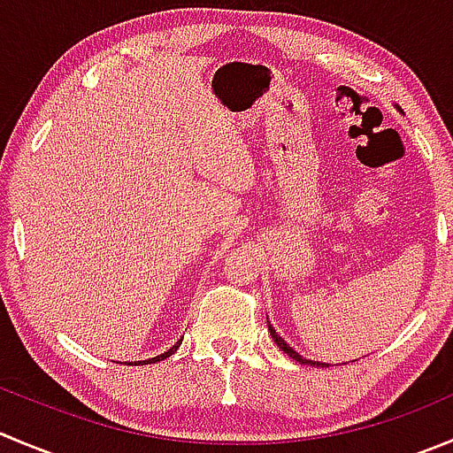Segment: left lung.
Returning <instances> with one entry per match:
<instances>
[{"label": "left lung", "mask_w": 453, "mask_h": 453, "mask_svg": "<svg viewBox=\"0 0 453 453\" xmlns=\"http://www.w3.org/2000/svg\"><path fill=\"white\" fill-rule=\"evenodd\" d=\"M267 329H270L272 338H274V343H276V345H279V349H280V352H283V354H288V357H289V358H294V361H298V363H305V365H316V367L325 365V363H319V361H307V358H303V357H301V354H298V352H294V349H292V348H289V345H288V343H285L283 338H280V336H279V334H276V329H274V327H272V325H270V323H267Z\"/></svg>", "instance_id": "8db88e82"}]
</instances>
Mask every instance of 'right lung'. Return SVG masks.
<instances>
[{"label": "right lung", "mask_w": 453, "mask_h": 453, "mask_svg": "<svg viewBox=\"0 0 453 453\" xmlns=\"http://www.w3.org/2000/svg\"><path fill=\"white\" fill-rule=\"evenodd\" d=\"M181 341H183V338H181ZM181 341H177V343H174V345H173V348H170V349H168V352H165V354H159V357L150 358V361H139V363H157V361H164V358L173 357V354H174V352H177V349H179V345H181Z\"/></svg>", "instance_id": "obj_1"}]
</instances>
